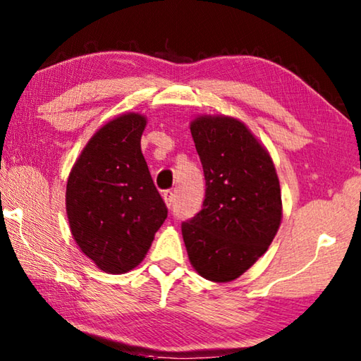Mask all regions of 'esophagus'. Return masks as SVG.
Listing matches in <instances>:
<instances>
[{
  "instance_id": "1",
  "label": "esophagus",
  "mask_w": 361,
  "mask_h": 361,
  "mask_svg": "<svg viewBox=\"0 0 361 361\" xmlns=\"http://www.w3.org/2000/svg\"><path fill=\"white\" fill-rule=\"evenodd\" d=\"M162 199H164V202H166V205H167L169 208L173 205V192H172V191H164Z\"/></svg>"
}]
</instances>
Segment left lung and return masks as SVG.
Masks as SVG:
<instances>
[{
    "label": "left lung",
    "mask_w": 361,
    "mask_h": 361,
    "mask_svg": "<svg viewBox=\"0 0 361 361\" xmlns=\"http://www.w3.org/2000/svg\"><path fill=\"white\" fill-rule=\"evenodd\" d=\"M191 134L205 175V200L181 224L188 257L202 278L231 283L249 270L283 219L279 178L270 153L243 121L200 115Z\"/></svg>",
    "instance_id": "left-lung-1"
}]
</instances>
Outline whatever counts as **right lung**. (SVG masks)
<instances>
[{"instance_id":"add662e5","label":"right lung","mask_w":361,"mask_h":361,"mask_svg":"<svg viewBox=\"0 0 361 361\" xmlns=\"http://www.w3.org/2000/svg\"><path fill=\"white\" fill-rule=\"evenodd\" d=\"M142 114H123L91 137L66 185L71 233L99 270L128 273L140 264L167 218V207L140 149Z\"/></svg>"}]
</instances>
